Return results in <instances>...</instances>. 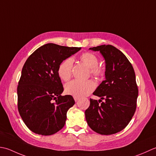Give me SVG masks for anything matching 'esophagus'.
I'll use <instances>...</instances> for the list:
<instances>
[{"instance_id":"1","label":"esophagus","mask_w":156,"mask_h":156,"mask_svg":"<svg viewBox=\"0 0 156 156\" xmlns=\"http://www.w3.org/2000/svg\"><path fill=\"white\" fill-rule=\"evenodd\" d=\"M74 100L75 101H77L79 100V97H74Z\"/></svg>"}]
</instances>
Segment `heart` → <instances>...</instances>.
<instances>
[{
  "instance_id": "heart-1",
  "label": "heart",
  "mask_w": 156,
  "mask_h": 156,
  "mask_svg": "<svg viewBox=\"0 0 156 156\" xmlns=\"http://www.w3.org/2000/svg\"><path fill=\"white\" fill-rule=\"evenodd\" d=\"M81 61L90 68L91 75L95 77L101 78L105 73V69L99 65V59L91 52H85L79 57ZM73 60L72 58L65 59L60 63L58 68V76L64 81H68L72 74ZM96 87V84L91 80L79 81L73 80L65 85V92L74 97H83L90 94Z\"/></svg>"
}]
</instances>
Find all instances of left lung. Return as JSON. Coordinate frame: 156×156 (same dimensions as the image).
I'll use <instances>...</instances> for the list:
<instances>
[{
  "label": "left lung",
  "instance_id": "obj_1",
  "mask_svg": "<svg viewBox=\"0 0 156 156\" xmlns=\"http://www.w3.org/2000/svg\"><path fill=\"white\" fill-rule=\"evenodd\" d=\"M90 50L99 51L104 58L106 79L93 93L101 100H90L85 119L95 132L105 135L115 134L128 125L135 112L138 87L134 69L126 56L112 45Z\"/></svg>",
  "mask_w": 156,
  "mask_h": 156
}]
</instances>
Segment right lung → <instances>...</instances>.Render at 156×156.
<instances>
[{
    "label": "right lung",
    "mask_w": 156,
    "mask_h": 156,
    "mask_svg": "<svg viewBox=\"0 0 156 156\" xmlns=\"http://www.w3.org/2000/svg\"><path fill=\"white\" fill-rule=\"evenodd\" d=\"M81 48L46 44L25 61L17 86V106L22 120L32 132L51 135L65 126L66 112L75 100L70 95L61 96L64 89L58 68Z\"/></svg>",
    "instance_id": "right-lung-1"
}]
</instances>
